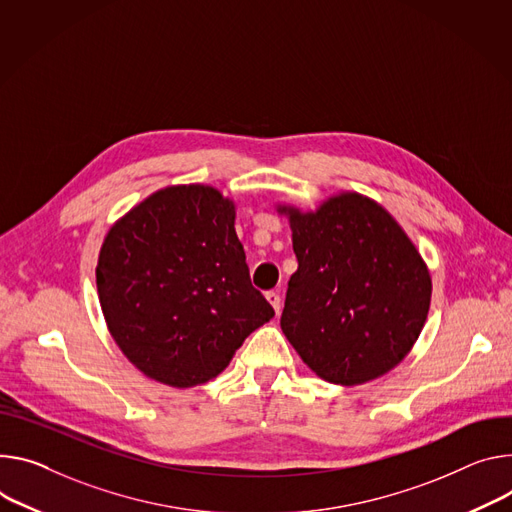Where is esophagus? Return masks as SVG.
I'll return each instance as SVG.
<instances>
[{"instance_id": "1", "label": "esophagus", "mask_w": 512, "mask_h": 512, "mask_svg": "<svg viewBox=\"0 0 512 512\" xmlns=\"http://www.w3.org/2000/svg\"><path fill=\"white\" fill-rule=\"evenodd\" d=\"M265 298H267V302L273 306L275 312L282 310V298H280V294H277V292H267Z\"/></svg>"}]
</instances>
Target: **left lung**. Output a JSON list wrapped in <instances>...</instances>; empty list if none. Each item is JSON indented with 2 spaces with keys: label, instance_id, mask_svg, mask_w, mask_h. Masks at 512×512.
<instances>
[{
  "label": "left lung",
  "instance_id": "obj_1",
  "mask_svg": "<svg viewBox=\"0 0 512 512\" xmlns=\"http://www.w3.org/2000/svg\"><path fill=\"white\" fill-rule=\"evenodd\" d=\"M298 269L282 331L318 378L361 386L392 371L421 335L433 294L429 267L376 200L337 192L314 210L277 204Z\"/></svg>",
  "mask_w": 512,
  "mask_h": 512
}]
</instances>
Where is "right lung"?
Returning a JSON list of instances; mask_svg holds the SVG:
<instances>
[{
	"mask_svg": "<svg viewBox=\"0 0 512 512\" xmlns=\"http://www.w3.org/2000/svg\"><path fill=\"white\" fill-rule=\"evenodd\" d=\"M235 218V200L214 185L179 183L106 232L100 306L112 339L147 378L179 390L206 384L273 318L251 286Z\"/></svg>",
	"mask_w": 512,
	"mask_h": 512,
	"instance_id": "right-lung-1",
	"label": "right lung"
}]
</instances>
